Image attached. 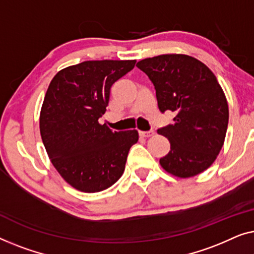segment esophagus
I'll return each mask as SVG.
<instances>
[{"label":"esophagus","instance_id":"34e87169","mask_svg":"<svg viewBox=\"0 0 254 254\" xmlns=\"http://www.w3.org/2000/svg\"><path fill=\"white\" fill-rule=\"evenodd\" d=\"M154 130H151V131H140L139 132V134L141 135V137L144 138H148V137H152V135H154Z\"/></svg>","mask_w":254,"mask_h":254}]
</instances>
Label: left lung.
I'll use <instances>...</instances> for the list:
<instances>
[{
  "instance_id": "obj_1",
  "label": "left lung",
  "mask_w": 254,
  "mask_h": 254,
  "mask_svg": "<svg viewBox=\"0 0 254 254\" xmlns=\"http://www.w3.org/2000/svg\"><path fill=\"white\" fill-rule=\"evenodd\" d=\"M137 66L154 85L160 112L175 114L174 124L158 130L170 142L161 167L180 178L205 171L222 148L229 121L227 98L215 74L183 54L149 57Z\"/></svg>"
}]
</instances>
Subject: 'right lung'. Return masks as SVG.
Returning a JSON list of instances; mask_svg holds the SVG:
<instances>
[{
	"instance_id": "add662e5",
	"label": "right lung",
	"mask_w": 254,
	"mask_h": 254,
	"mask_svg": "<svg viewBox=\"0 0 254 254\" xmlns=\"http://www.w3.org/2000/svg\"><path fill=\"white\" fill-rule=\"evenodd\" d=\"M135 60L85 61L55 74L40 112V133L53 166L71 187L94 193L115 184L126 169L138 131H112L99 119L112 85Z\"/></svg>"
}]
</instances>
